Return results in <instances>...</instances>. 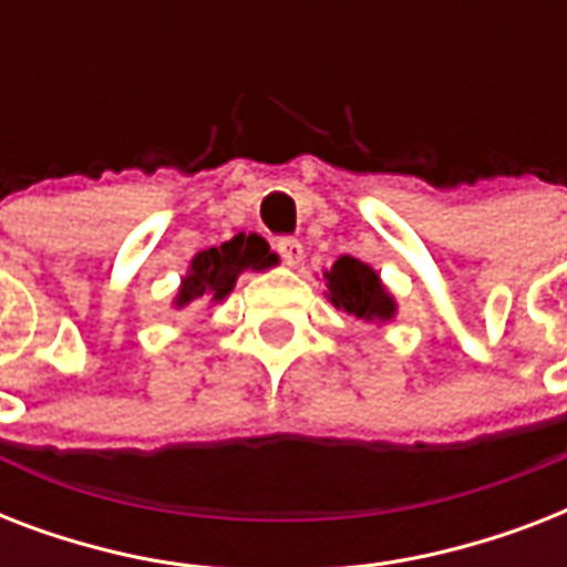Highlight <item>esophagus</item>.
I'll return each instance as SVG.
<instances>
[{
	"label": "esophagus",
	"instance_id": "34e87169",
	"mask_svg": "<svg viewBox=\"0 0 567 567\" xmlns=\"http://www.w3.org/2000/svg\"><path fill=\"white\" fill-rule=\"evenodd\" d=\"M276 252L288 261V265H300L302 258V244L297 238H291V235H282V238H276Z\"/></svg>",
	"mask_w": 567,
	"mask_h": 567
}]
</instances>
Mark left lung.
I'll list each match as a JSON object with an SVG mask.
<instances>
[{
  "mask_svg": "<svg viewBox=\"0 0 567 567\" xmlns=\"http://www.w3.org/2000/svg\"><path fill=\"white\" fill-rule=\"evenodd\" d=\"M329 300L338 309H344L350 318L359 320H391L394 318V300L379 282V276L371 267L362 265L359 258L341 256L327 274Z\"/></svg>",
  "mask_w": 567,
  "mask_h": 567,
  "instance_id": "left-lung-1",
  "label": "left lung"
}]
</instances>
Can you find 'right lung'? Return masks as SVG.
Wrapping results in <instances>:
<instances>
[{
	"label": "right lung",
	"instance_id": "right-lung-1",
	"mask_svg": "<svg viewBox=\"0 0 567 567\" xmlns=\"http://www.w3.org/2000/svg\"><path fill=\"white\" fill-rule=\"evenodd\" d=\"M276 261L265 238L258 235H235L231 240L220 247L203 249L199 256L190 261L188 276L182 279L179 297L176 306L185 309L188 302H214L223 300L226 293L235 288V279L244 270H265Z\"/></svg>",
	"mask_w": 567,
	"mask_h": 567
}]
</instances>
